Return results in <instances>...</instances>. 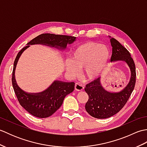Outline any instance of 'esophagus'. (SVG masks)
Returning <instances> with one entry per match:
<instances>
[{
  "label": "esophagus",
  "instance_id": "34e87169",
  "mask_svg": "<svg viewBox=\"0 0 147 147\" xmlns=\"http://www.w3.org/2000/svg\"><path fill=\"white\" fill-rule=\"evenodd\" d=\"M84 86L80 83H76L75 90L78 92H82L84 90Z\"/></svg>",
  "mask_w": 147,
  "mask_h": 147
}]
</instances>
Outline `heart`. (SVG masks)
I'll return each instance as SVG.
<instances>
[{
  "instance_id": "heart-1",
  "label": "heart",
  "mask_w": 147,
  "mask_h": 147,
  "mask_svg": "<svg viewBox=\"0 0 147 147\" xmlns=\"http://www.w3.org/2000/svg\"><path fill=\"white\" fill-rule=\"evenodd\" d=\"M71 61L65 62V69L73 76L79 73V69L84 68L88 80H93L100 75L107 65L110 52L104 44L89 41L78 45L71 54Z\"/></svg>"
}]
</instances>
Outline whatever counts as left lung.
<instances>
[{"label":"left lung","instance_id":"1","mask_svg":"<svg viewBox=\"0 0 147 147\" xmlns=\"http://www.w3.org/2000/svg\"><path fill=\"white\" fill-rule=\"evenodd\" d=\"M110 38L112 47L111 61L125 62L131 72L129 82L120 92H111L102 86L101 78H98L86 85L85 92L88 95V100L85 105L86 112L91 116L97 119H106L119 112L133 92L136 83V68L129 51L117 40Z\"/></svg>","mask_w":147,"mask_h":147}]
</instances>
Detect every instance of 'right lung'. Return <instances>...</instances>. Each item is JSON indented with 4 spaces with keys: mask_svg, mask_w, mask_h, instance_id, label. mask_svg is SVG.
<instances>
[{
    "mask_svg": "<svg viewBox=\"0 0 147 147\" xmlns=\"http://www.w3.org/2000/svg\"><path fill=\"white\" fill-rule=\"evenodd\" d=\"M74 36L54 35L51 33L41 34L27 43V45L19 52L14 62L12 83L20 105L30 114L39 118L51 116L60 108L65 96L74 90V82H64L55 80L49 88L39 93H28L18 85L15 78V70L20 56L30 45L40 44L64 51L67 44L76 41Z\"/></svg>",
    "mask_w": 147,
    "mask_h": 147,
    "instance_id": "obj_1",
    "label": "right lung"
}]
</instances>
